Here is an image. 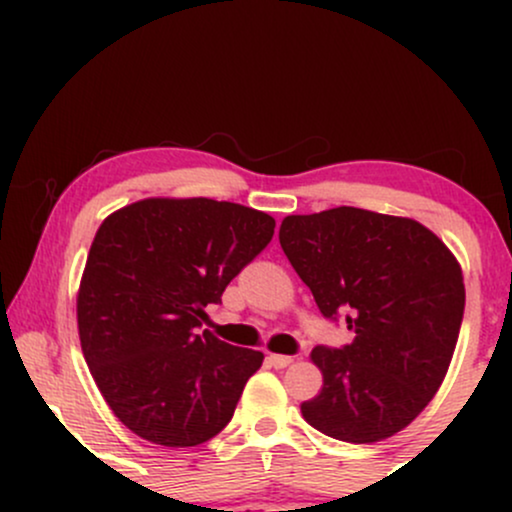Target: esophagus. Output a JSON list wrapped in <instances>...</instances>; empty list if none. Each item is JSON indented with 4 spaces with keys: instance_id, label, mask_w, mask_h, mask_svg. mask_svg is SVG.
<instances>
[{
    "instance_id": "obj_1",
    "label": "esophagus",
    "mask_w": 512,
    "mask_h": 512,
    "mask_svg": "<svg viewBox=\"0 0 512 512\" xmlns=\"http://www.w3.org/2000/svg\"><path fill=\"white\" fill-rule=\"evenodd\" d=\"M267 361L272 363L274 368H286L289 363H293V356H284V354H269Z\"/></svg>"
}]
</instances>
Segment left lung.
Listing matches in <instances>:
<instances>
[{"instance_id":"left-lung-1","label":"left lung","mask_w":512,"mask_h":512,"mask_svg":"<svg viewBox=\"0 0 512 512\" xmlns=\"http://www.w3.org/2000/svg\"><path fill=\"white\" fill-rule=\"evenodd\" d=\"M281 250L325 317L346 315L354 342L315 346L322 390L303 419L344 443L407 428L448 373L464 313L462 267L407 216L337 207L281 221Z\"/></svg>"}]
</instances>
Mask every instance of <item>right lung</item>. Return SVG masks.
<instances>
[{"mask_svg": "<svg viewBox=\"0 0 512 512\" xmlns=\"http://www.w3.org/2000/svg\"><path fill=\"white\" fill-rule=\"evenodd\" d=\"M272 236L269 214L207 197L139 199L101 223L76 293L81 351L139 438L195 448L231 421L264 354L199 327Z\"/></svg>", "mask_w": 512, "mask_h": 512, "instance_id": "1", "label": "right lung"}]
</instances>
